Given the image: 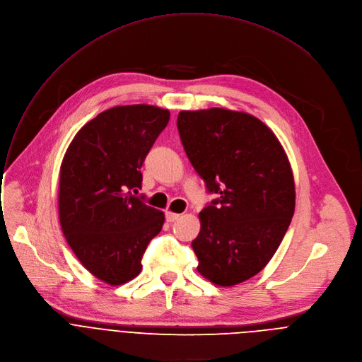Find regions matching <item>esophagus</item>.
I'll list each match as a JSON object with an SVG mask.
<instances>
[{
  "instance_id": "1",
  "label": "esophagus",
  "mask_w": 362,
  "mask_h": 362,
  "mask_svg": "<svg viewBox=\"0 0 362 362\" xmlns=\"http://www.w3.org/2000/svg\"><path fill=\"white\" fill-rule=\"evenodd\" d=\"M180 217H181V216L177 214V213H171V211H167V213H165V218H167L168 223H173V221L178 220Z\"/></svg>"
}]
</instances>
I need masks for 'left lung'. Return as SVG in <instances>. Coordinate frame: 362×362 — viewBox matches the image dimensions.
Listing matches in <instances>:
<instances>
[{
    "instance_id": "obj_1",
    "label": "left lung",
    "mask_w": 362,
    "mask_h": 362,
    "mask_svg": "<svg viewBox=\"0 0 362 362\" xmlns=\"http://www.w3.org/2000/svg\"><path fill=\"white\" fill-rule=\"evenodd\" d=\"M177 128L192 168L216 194L191 243L197 269L218 286L242 284L269 263L293 217L288 156L262 120L243 112L182 110Z\"/></svg>"
}]
</instances>
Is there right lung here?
Listing matches in <instances>:
<instances>
[{"label":"right lung","instance_id":"add662e5","mask_svg":"<svg viewBox=\"0 0 362 362\" xmlns=\"http://www.w3.org/2000/svg\"><path fill=\"white\" fill-rule=\"evenodd\" d=\"M170 112L156 106H116L77 132L60 168L59 216L69 246L109 285L139 274L141 259L164 224V213L135 195L141 168Z\"/></svg>","mask_w":362,"mask_h":362}]
</instances>
